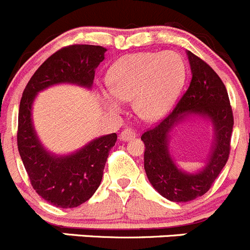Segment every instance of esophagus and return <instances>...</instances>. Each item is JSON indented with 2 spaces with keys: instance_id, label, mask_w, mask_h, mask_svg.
I'll return each instance as SVG.
<instances>
[{
  "instance_id": "34e87169",
  "label": "esophagus",
  "mask_w": 250,
  "mask_h": 250,
  "mask_svg": "<svg viewBox=\"0 0 250 250\" xmlns=\"http://www.w3.org/2000/svg\"><path fill=\"white\" fill-rule=\"evenodd\" d=\"M135 137V131H132L131 129H125L123 130V132L120 134V140L121 141H129Z\"/></svg>"
}]
</instances>
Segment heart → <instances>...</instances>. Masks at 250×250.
I'll list each match as a JSON object with an SVG mask.
<instances>
[{
	"mask_svg": "<svg viewBox=\"0 0 250 250\" xmlns=\"http://www.w3.org/2000/svg\"><path fill=\"white\" fill-rule=\"evenodd\" d=\"M109 89L100 91L110 111L119 113L123 100H132L135 113L146 121L164 118L182 91L186 64L173 50L140 52L121 57L107 73Z\"/></svg>",
	"mask_w": 250,
	"mask_h": 250,
	"instance_id": "obj_1",
	"label": "heart"
}]
</instances>
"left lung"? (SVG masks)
Returning <instances> with one entry per match:
<instances>
[{
	"label": "left lung",
	"mask_w": 250,
	"mask_h": 250,
	"mask_svg": "<svg viewBox=\"0 0 250 250\" xmlns=\"http://www.w3.org/2000/svg\"><path fill=\"white\" fill-rule=\"evenodd\" d=\"M192 79L175 109L159 125L141 136L145 144L144 166L152 187L172 202H188L203 196L216 181L229 157L233 111L221 78L202 59L187 52ZM192 116L208 120L214 140L205 165L197 173H187L175 165L169 152V134Z\"/></svg>",
	"instance_id": "left-lung-1"
}]
</instances>
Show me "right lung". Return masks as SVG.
<instances>
[{
	"label": "right lung",
	"instance_id": "add662e5",
	"mask_svg": "<svg viewBox=\"0 0 250 250\" xmlns=\"http://www.w3.org/2000/svg\"><path fill=\"white\" fill-rule=\"evenodd\" d=\"M104 47L73 44L49 57L24 88L18 113L17 145L32 187L50 205L78 207L95 193L116 134L97 137L69 155H56L42 145L32 123L37 94L56 84H75L90 89L95 69L104 61Z\"/></svg>",
	"mask_w": 250,
	"mask_h": 250
}]
</instances>
